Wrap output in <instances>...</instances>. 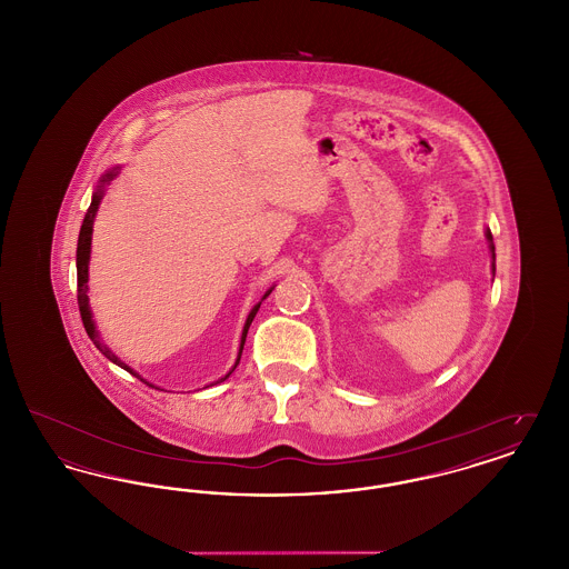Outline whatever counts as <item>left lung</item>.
Wrapping results in <instances>:
<instances>
[{
  "label": "left lung",
  "instance_id": "1",
  "mask_svg": "<svg viewBox=\"0 0 569 569\" xmlns=\"http://www.w3.org/2000/svg\"><path fill=\"white\" fill-rule=\"evenodd\" d=\"M485 234H487L488 249H490V264H492V277H495V243H492V234H490V230H485Z\"/></svg>",
  "mask_w": 569,
  "mask_h": 569
}]
</instances>
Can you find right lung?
<instances>
[{
	"label": "right lung",
	"mask_w": 569,
	"mask_h": 569,
	"mask_svg": "<svg viewBox=\"0 0 569 569\" xmlns=\"http://www.w3.org/2000/svg\"><path fill=\"white\" fill-rule=\"evenodd\" d=\"M121 163H117V166H112L109 168L102 177H100V181H98V188L93 191V196H91V204H89V209H87V216L82 219L81 226V234H79V244H77V277H79V309H81V318L82 325H84V330H87V335H89V339L93 341V346L100 350V352L104 353L107 358H109L110 362H114L117 367H121V369H126L128 373H132L136 378H140L138 373H136L134 369L130 367V365H126L117 353L110 350L109 346L102 341V337H100V332H98V328H96V322H93V313H91V307H89V297H87V292H89V260H91V234H93V221H96V216H98V209H100V202H102V198H104V191H107V186H110V181L121 172ZM274 288V286H272ZM269 290L264 298L269 297L272 292ZM262 300L258 302V305H253V309L249 311V316H247V320H244L243 332H241V343H239V353H237V360H234V365H232V369L223 376V378L217 379L213 381L211 386H216V383H221V381H226V379L232 376V371L237 369V365H239V360H241V353H243L244 346V337H247V330H249V326L253 322V318H256V313H258V309H260V305H262ZM142 379V378H140ZM144 381V379H142ZM149 383V381H147ZM149 386H153V383H149ZM204 388H209V386H204Z\"/></svg>",
	"instance_id": "right-lung-1"
}]
</instances>
